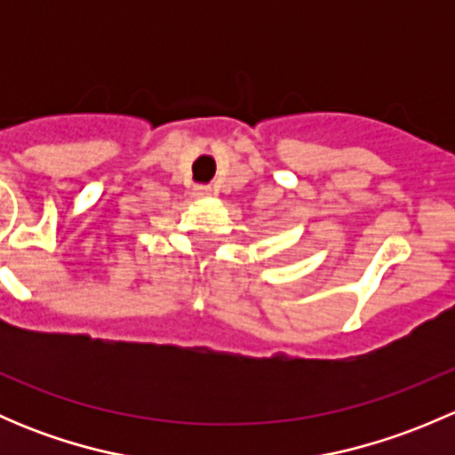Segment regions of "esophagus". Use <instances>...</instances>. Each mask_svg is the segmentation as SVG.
Returning <instances> with one entry per match:
<instances>
[{
    "instance_id": "1",
    "label": "esophagus",
    "mask_w": 455,
    "mask_h": 455,
    "mask_svg": "<svg viewBox=\"0 0 455 455\" xmlns=\"http://www.w3.org/2000/svg\"><path fill=\"white\" fill-rule=\"evenodd\" d=\"M194 196H196V198H211V196H213V189H211V187H206V185H200V187H196V189H194Z\"/></svg>"
}]
</instances>
